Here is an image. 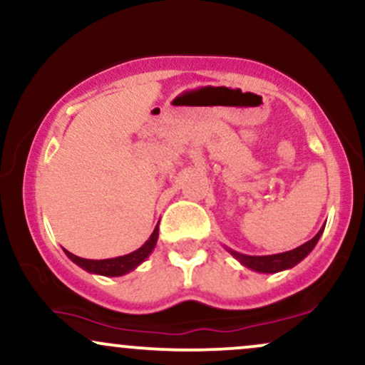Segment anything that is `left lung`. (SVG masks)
<instances>
[{"label":"left lung","instance_id":"left-lung-1","mask_svg":"<svg viewBox=\"0 0 365 365\" xmlns=\"http://www.w3.org/2000/svg\"><path fill=\"white\" fill-rule=\"evenodd\" d=\"M324 232V226L317 232V235L311 238L309 242H305L297 249L288 250V252H282V254H273V255H247V254H240L237 250H232L226 247L230 254L237 259L242 266L249 267V269L257 271V273H279V271L290 269V267L297 266L300 261H304L309 254L312 252V249L316 247L317 242Z\"/></svg>","mask_w":365,"mask_h":365}]
</instances>
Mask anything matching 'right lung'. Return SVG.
I'll return each mask as SVG.
<instances>
[{
	"mask_svg": "<svg viewBox=\"0 0 365 365\" xmlns=\"http://www.w3.org/2000/svg\"><path fill=\"white\" fill-rule=\"evenodd\" d=\"M158 237H159V223L154 228V232L150 233L149 240L145 242L140 249L133 250L127 255H120V257H113V259H83L78 257L68 250H65V254L68 255L70 261H73L77 266H81L82 269H86L87 273L92 274H101V276H123L130 273V271L135 269L137 266H140L145 259L149 257L150 252L154 250V247L158 244Z\"/></svg>",
	"mask_w": 365,
	"mask_h": 365,
	"instance_id": "1",
	"label": "right lung"
}]
</instances>
